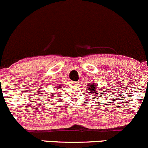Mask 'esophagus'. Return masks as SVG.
I'll return each mask as SVG.
<instances>
[{"instance_id": "esophagus-1", "label": "esophagus", "mask_w": 148, "mask_h": 148, "mask_svg": "<svg viewBox=\"0 0 148 148\" xmlns=\"http://www.w3.org/2000/svg\"><path fill=\"white\" fill-rule=\"evenodd\" d=\"M73 84H75H75H77V82H73Z\"/></svg>"}]
</instances>
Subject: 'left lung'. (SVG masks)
<instances>
[{"label": "left lung", "mask_w": 148, "mask_h": 148, "mask_svg": "<svg viewBox=\"0 0 148 148\" xmlns=\"http://www.w3.org/2000/svg\"><path fill=\"white\" fill-rule=\"evenodd\" d=\"M87 86H88V90H89V91H90L91 93H92L93 92H96L97 91V90H96L97 87H96V85L94 84V83L93 84H89V85H87ZM97 94H98V93H97ZM95 96H97V95H95Z\"/></svg>", "instance_id": "obj_1"}]
</instances>
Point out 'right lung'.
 Listing matches in <instances>:
<instances>
[{
	"mask_svg": "<svg viewBox=\"0 0 148 148\" xmlns=\"http://www.w3.org/2000/svg\"><path fill=\"white\" fill-rule=\"evenodd\" d=\"M58 86H59V85H58ZM55 96H56V95H55Z\"/></svg>",
	"mask_w": 148,
	"mask_h": 148,
	"instance_id": "obj_1",
	"label": "right lung"
}]
</instances>
